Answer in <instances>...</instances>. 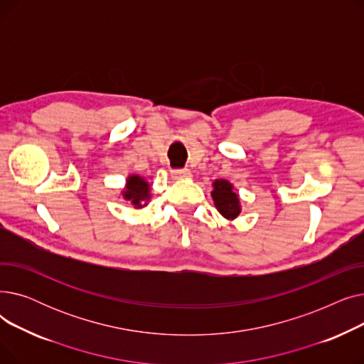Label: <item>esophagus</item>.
I'll return each instance as SVG.
<instances>
[{
  "label": "esophagus",
  "mask_w": 364,
  "mask_h": 364,
  "mask_svg": "<svg viewBox=\"0 0 364 364\" xmlns=\"http://www.w3.org/2000/svg\"><path fill=\"white\" fill-rule=\"evenodd\" d=\"M171 176L174 177L176 180H181V178H188L190 177V171L187 168H177L171 171Z\"/></svg>",
  "instance_id": "34e87169"
}]
</instances>
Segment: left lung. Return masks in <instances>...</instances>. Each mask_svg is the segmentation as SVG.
Returning a JSON list of instances; mask_svg holds the SVG:
<instances>
[{"label":"left lung","mask_w":364,"mask_h":364,"mask_svg":"<svg viewBox=\"0 0 364 364\" xmlns=\"http://www.w3.org/2000/svg\"><path fill=\"white\" fill-rule=\"evenodd\" d=\"M213 198L221 215L232 220L239 215L240 213L239 198L233 192V186L227 180H215Z\"/></svg>","instance_id":"obj_1"}]
</instances>
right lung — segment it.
Masks as SVG:
<instances>
[{"label": "right lung", "instance_id": "right-lung-1", "mask_svg": "<svg viewBox=\"0 0 364 364\" xmlns=\"http://www.w3.org/2000/svg\"><path fill=\"white\" fill-rule=\"evenodd\" d=\"M124 198L131 200L134 206L140 208L141 200L149 199V184L139 176H131L127 181V190L124 192Z\"/></svg>", "mask_w": 364, "mask_h": 364}]
</instances>
